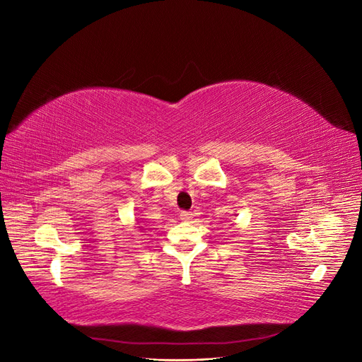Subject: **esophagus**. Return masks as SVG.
<instances>
[{
  "mask_svg": "<svg viewBox=\"0 0 362 362\" xmlns=\"http://www.w3.org/2000/svg\"><path fill=\"white\" fill-rule=\"evenodd\" d=\"M193 216H194V214H193L192 211H181V213H180V218H181V221H184V222L192 221Z\"/></svg>",
  "mask_w": 362,
  "mask_h": 362,
  "instance_id": "esophagus-1",
  "label": "esophagus"
}]
</instances>
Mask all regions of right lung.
Wrapping results in <instances>:
<instances>
[{"label":"right lung","instance_id":"1","mask_svg":"<svg viewBox=\"0 0 362 362\" xmlns=\"http://www.w3.org/2000/svg\"><path fill=\"white\" fill-rule=\"evenodd\" d=\"M139 228H141V226H139Z\"/></svg>","mask_w":362,"mask_h":362}]
</instances>
